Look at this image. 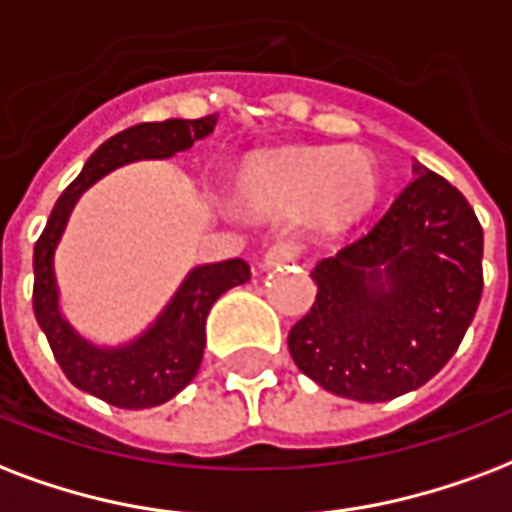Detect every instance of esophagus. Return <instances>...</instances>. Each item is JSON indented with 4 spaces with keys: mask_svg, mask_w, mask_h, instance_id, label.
Masks as SVG:
<instances>
[{
    "mask_svg": "<svg viewBox=\"0 0 512 512\" xmlns=\"http://www.w3.org/2000/svg\"><path fill=\"white\" fill-rule=\"evenodd\" d=\"M295 257H298V247H295L292 241H282V244H273V247L265 252L260 268H263V271H271V268L292 263Z\"/></svg>",
    "mask_w": 512,
    "mask_h": 512,
    "instance_id": "obj_1",
    "label": "esophagus"
}]
</instances>
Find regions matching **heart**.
Returning <instances> with one entry per match:
<instances>
[{
    "label": "heart",
    "instance_id": "heart-1",
    "mask_svg": "<svg viewBox=\"0 0 512 512\" xmlns=\"http://www.w3.org/2000/svg\"><path fill=\"white\" fill-rule=\"evenodd\" d=\"M241 204L257 217L306 214L322 230L360 220L378 195V166L360 147H287L257 152L236 174Z\"/></svg>",
    "mask_w": 512,
    "mask_h": 512
}]
</instances>
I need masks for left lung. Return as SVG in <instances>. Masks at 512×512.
Returning <instances> with one entry per match:
<instances>
[{
	"instance_id": "1",
	"label": "left lung",
	"mask_w": 512,
	"mask_h": 512,
	"mask_svg": "<svg viewBox=\"0 0 512 512\" xmlns=\"http://www.w3.org/2000/svg\"><path fill=\"white\" fill-rule=\"evenodd\" d=\"M481 260L473 206L416 161L384 217L311 271L317 300L290 330L292 360L322 389L357 403L419 389L473 322Z\"/></svg>"
}]
</instances>
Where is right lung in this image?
Returning a JSON list of instances; mask_svg holds the SVG:
<instances>
[{
	"label": "right lung",
	"instance_id": "add662e5",
	"mask_svg": "<svg viewBox=\"0 0 512 512\" xmlns=\"http://www.w3.org/2000/svg\"><path fill=\"white\" fill-rule=\"evenodd\" d=\"M220 115L198 120H163L126 128L101 144L83 171L58 198L48 225L34 247V317L48 335L53 357L77 389L104 403L139 411L169 403L201 368L206 317L222 292L249 282V265L236 260L193 265L169 303L142 333L123 343H96L66 319L56 279V252L64 239L74 206L91 185L139 161H169L212 134Z\"/></svg>",
	"mask_w": 512,
	"mask_h": 512
}]
</instances>
